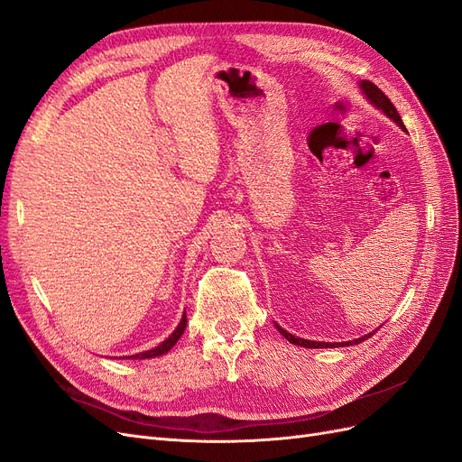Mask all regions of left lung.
Wrapping results in <instances>:
<instances>
[{
	"label": "left lung",
	"instance_id": "8db88e82",
	"mask_svg": "<svg viewBox=\"0 0 462 462\" xmlns=\"http://www.w3.org/2000/svg\"><path fill=\"white\" fill-rule=\"evenodd\" d=\"M360 88H362V91H364V95L367 97V100L371 102V105H374L377 106L379 110H383L392 122H396L402 129H405V125H403V122H402V117H400V114H398V110H396V106L392 105L390 102V98L377 88V85L374 83H371V81H367V79H364V81H360ZM276 329L289 340V343L291 345H297V346H304V348H331V346H350V345H360V343H364L365 338H369L373 333H369V335H364V337H360V338H356V340H346V343H316V340H306V338H299V337H295V335H291V333H287L285 329H282L278 323H276Z\"/></svg>",
	"mask_w": 462,
	"mask_h": 462
}]
</instances>
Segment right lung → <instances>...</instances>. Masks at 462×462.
Returning a JSON list of instances; mask_svg holds the SVG:
<instances>
[{
	"mask_svg": "<svg viewBox=\"0 0 462 462\" xmlns=\"http://www.w3.org/2000/svg\"><path fill=\"white\" fill-rule=\"evenodd\" d=\"M184 329H186V314L182 316V319H180V323H179V328H177L173 333H171V335H169V338H165L162 345H158L156 348H152V350L141 352V354L127 356V357H131V360H148V357H156V356H162V354L169 352L171 348H173V346L177 345V340L182 337Z\"/></svg>",
	"mask_w": 462,
	"mask_h": 462,
	"instance_id": "1",
	"label": "right lung"
}]
</instances>
